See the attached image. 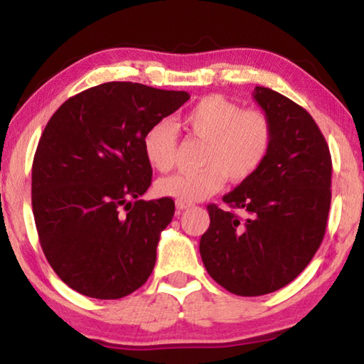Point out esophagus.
Here are the masks:
<instances>
[{
    "mask_svg": "<svg viewBox=\"0 0 364 364\" xmlns=\"http://www.w3.org/2000/svg\"><path fill=\"white\" fill-rule=\"evenodd\" d=\"M176 207H177V210L181 212V210H186V208H191L192 203H187V202H176Z\"/></svg>",
    "mask_w": 364,
    "mask_h": 364,
    "instance_id": "obj_1",
    "label": "esophagus"
}]
</instances>
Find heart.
Segmentation results:
<instances>
[{
    "instance_id": "b5f03b06",
    "label": "heart",
    "mask_w": 364,
    "mask_h": 364,
    "mask_svg": "<svg viewBox=\"0 0 364 364\" xmlns=\"http://www.w3.org/2000/svg\"><path fill=\"white\" fill-rule=\"evenodd\" d=\"M182 127L205 141L203 167L181 172L156 183L159 196L177 202H198L225 186L227 177L242 182L252 177L265 162L273 142L270 119L258 109H240L222 96H205L187 109L181 117ZM149 164L167 172L176 162L177 136L167 122H159L142 141Z\"/></svg>"
}]
</instances>
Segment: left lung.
Wrapping results in <instances>:
<instances>
[{"mask_svg": "<svg viewBox=\"0 0 364 364\" xmlns=\"http://www.w3.org/2000/svg\"><path fill=\"white\" fill-rule=\"evenodd\" d=\"M253 97L273 126L272 149L252 177L223 196L247 218L210 203V227L200 238L208 275L240 296L280 290L305 270L331 203L330 149L313 117L273 89L257 86Z\"/></svg>", "mask_w": 364, "mask_h": 364, "instance_id": "obj_1", "label": "left lung"}]
</instances>
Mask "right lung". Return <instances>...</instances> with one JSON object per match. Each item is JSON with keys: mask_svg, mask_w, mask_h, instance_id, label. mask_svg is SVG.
Returning <instances> with one entry per match:
<instances>
[{"mask_svg": "<svg viewBox=\"0 0 364 364\" xmlns=\"http://www.w3.org/2000/svg\"><path fill=\"white\" fill-rule=\"evenodd\" d=\"M191 96L104 82L53 114L33 161L38 237L56 275L81 295L117 300L151 277L171 197L141 200L152 182L146 132Z\"/></svg>", "mask_w": 364, "mask_h": 364, "instance_id": "1", "label": "right lung"}]
</instances>
